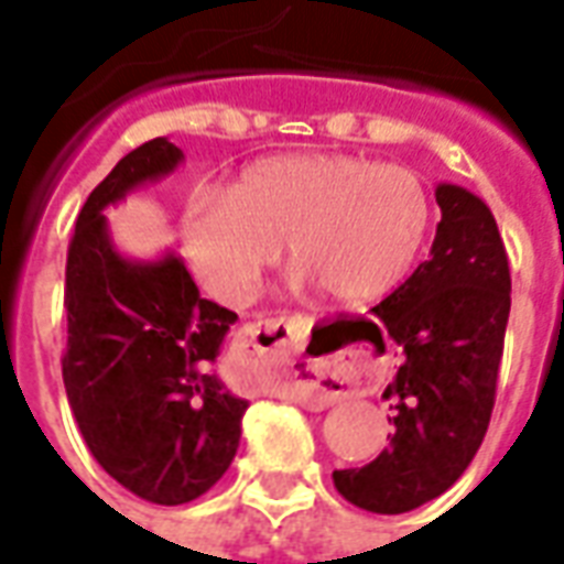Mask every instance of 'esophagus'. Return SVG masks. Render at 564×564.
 <instances>
[{
  "mask_svg": "<svg viewBox=\"0 0 564 564\" xmlns=\"http://www.w3.org/2000/svg\"><path fill=\"white\" fill-rule=\"evenodd\" d=\"M299 317L259 319L238 332L235 338V359L241 362L247 383L271 387L286 383L295 402L323 411L341 399V383L319 359H295L293 347L299 341L295 332Z\"/></svg>",
  "mask_w": 564,
  "mask_h": 564,
  "instance_id": "obj_1",
  "label": "esophagus"
}]
</instances>
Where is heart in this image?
<instances>
[{
  "label": "heart",
  "instance_id": "heart-1",
  "mask_svg": "<svg viewBox=\"0 0 564 564\" xmlns=\"http://www.w3.org/2000/svg\"><path fill=\"white\" fill-rule=\"evenodd\" d=\"M432 223L423 181L350 153H281L238 174L226 196H196L181 241L214 299L245 305L281 257L295 283L332 302H371L408 278Z\"/></svg>",
  "mask_w": 564,
  "mask_h": 564
}]
</instances>
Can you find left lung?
<instances>
[{
    "label": "left lung",
    "instance_id": "1",
    "mask_svg": "<svg viewBox=\"0 0 564 564\" xmlns=\"http://www.w3.org/2000/svg\"><path fill=\"white\" fill-rule=\"evenodd\" d=\"M429 259L375 311L404 362L383 390L395 432L362 468L332 474L350 505L408 513L447 492L484 444L510 314L496 217L465 186L437 184Z\"/></svg>",
    "mask_w": 564,
    "mask_h": 564
}]
</instances>
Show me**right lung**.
<instances>
[{
  "mask_svg": "<svg viewBox=\"0 0 564 564\" xmlns=\"http://www.w3.org/2000/svg\"><path fill=\"white\" fill-rule=\"evenodd\" d=\"M181 162L169 139L129 150L84 202L66 262L72 414L93 459L153 505L205 496L232 465L247 411L214 371L238 314L202 299L172 250L123 257L105 220L108 205Z\"/></svg>",
  "mask_w": 564,
  "mask_h": 564,
  "instance_id": "obj_1",
  "label": "right lung"
}]
</instances>
